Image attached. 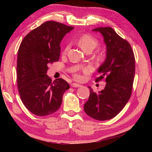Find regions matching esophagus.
I'll list each match as a JSON object with an SVG mask.
<instances>
[{
	"label": "esophagus",
	"instance_id": "esophagus-1",
	"mask_svg": "<svg viewBox=\"0 0 152 152\" xmlns=\"http://www.w3.org/2000/svg\"><path fill=\"white\" fill-rule=\"evenodd\" d=\"M71 86L73 87V88H78V87H80L81 85L79 84H77V83H72L71 84Z\"/></svg>",
	"mask_w": 152,
	"mask_h": 152
}]
</instances>
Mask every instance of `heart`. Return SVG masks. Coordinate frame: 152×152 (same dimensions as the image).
I'll return each mask as SVG.
<instances>
[{"mask_svg":"<svg viewBox=\"0 0 152 152\" xmlns=\"http://www.w3.org/2000/svg\"><path fill=\"white\" fill-rule=\"evenodd\" d=\"M78 45L80 46L81 48L84 51H92L99 45V40L96 37H94L89 33H84L81 36H80L78 39ZM69 48V45H67L64 49V51H67ZM106 58V53L104 51H100L98 53L96 56V59L99 61H103ZM85 72H88L89 70L88 68H84V70ZM74 78L77 80H80L81 78V76L78 74H74Z\"/></svg>","mask_w":152,"mask_h":152,"instance_id":"1","label":"heart"}]
</instances>
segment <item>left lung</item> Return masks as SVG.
<instances>
[{"mask_svg":"<svg viewBox=\"0 0 152 152\" xmlns=\"http://www.w3.org/2000/svg\"><path fill=\"white\" fill-rule=\"evenodd\" d=\"M103 35L107 45V58L99 68L101 76L95 79H105L104 89L94 92L91 87L88 101L84 110L89 117L99 121L113 119L124 108L132 95L135 62L132 46L111 27L93 29Z\"/></svg>","mask_w":152,"mask_h":152,"instance_id":"left-lung-1","label":"left lung"}]
</instances>
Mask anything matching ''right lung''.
I'll return each instance as SVG.
<instances>
[{
  "label": "right lung",
  "instance_id": "1",
  "mask_svg": "<svg viewBox=\"0 0 152 152\" xmlns=\"http://www.w3.org/2000/svg\"><path fill=\"white\" fill-rule=\"evenodd\" d=\"M73 29L49 20L30 31L20 43L17 55V86L23 103L33 114L47 116L57 111L64 93L70 88L64 79L52 82L46 73L49 64L59 60L61 39Z\"/></svg>",
  "mask_w": 152,
  "mask_h": 152
}]
</instances>
